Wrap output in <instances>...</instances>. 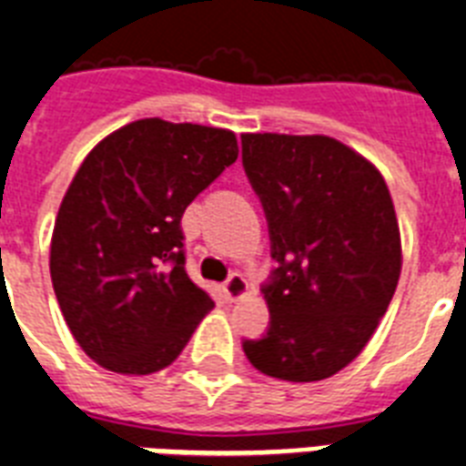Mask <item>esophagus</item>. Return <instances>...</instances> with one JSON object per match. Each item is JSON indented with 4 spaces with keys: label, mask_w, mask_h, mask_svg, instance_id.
Segmentation results:
<instances>
[{
    "label": "esophagus",
    "mask_w": 466,
    "mask_h": 466,
    "mask_svg": "<svg viewBox=\"0 0 466 466\" xmlns=\"http://www.w3.org/2000/svg\"><path fill=\"white\" fill-rule=\"evenodd\" d=\"M222 290H225V298L234 302V299H241L244 295H248V283L244 280L241 273H232V276L225 280V285H222Z\"/></svg>",
    "instance_id": "esophagus-1"
}]
</instances>
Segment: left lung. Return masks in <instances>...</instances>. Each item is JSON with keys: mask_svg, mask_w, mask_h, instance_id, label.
Returning <instances> with one entry per match:
<instances>
[{"mask_svg": "<svg viewBox=\"0 0 466 466\" xmlns=\"http://www.w3.org/2000/svg\"><path fill=\"white\" fill-rule=\"evenodd\" d=\"M241 161L268 219L278 268L263 298L268 331L248 362L288 382H319L353 362L390 307L401 237L375 164L326 135H241Z\"/></svg>", "mask_w": 466, "mask_h": 466, "instance_id": "obj_1", "label": "left lung"}]
</instances>
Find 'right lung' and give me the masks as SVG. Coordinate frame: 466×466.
Wrapping results in <instances>:
<instances>
[{"instance_id":"right-lung-1","label":"right lung","mask_w":466,"mask_h":466,"mask_svg":"<svg viewBox=\"0 0 466 466\" xmlns=\"http://www.w3.org/2000/svg\"><path fill=\"white\" fill-rule=\"evenodd\" d=\"M237 157L232 130L145 118L82 161L55 219L50 278L69 331L101 368L159 372L215 307L186 273L181 218Z\"/></svg>"}]
</instances>
